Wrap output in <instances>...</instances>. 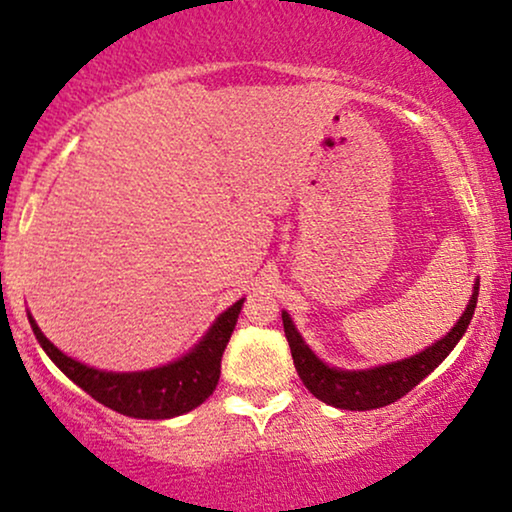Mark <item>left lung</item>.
I'll return each instance as SVG.
<instances>
[{
    "label": "left lung",
    "instance_id": "obj_1",
    "mask_svg": "<svg viewBox=\"0 0 512 512\" xmlns=\"http://www.w3.org/2000/svg\"><path fill=\"white\" fill-rule=\"evenodd\" d=\"M477 295H480V278L475 281V290H472V297L468 307H465V312L461 314V319H458L456 326L451 328L442 340H437L435 345L413 354L409 359L392 361V364L385 366L364 368V371H342V368L323 364L312 349H309L307 342L302 340V335L297 333L288 312L281 314L283 331H286L297 375H300L304 387H307L316 399H321L323 404L335 406V409L371 411L392 404V401L409 394L420 380L428 378V375L449 357L451 349L458 345V340H461L463 333L468 331V323L477 307Z\"/></svg>",
    "mask_w": 512,
    "mask_h": 512
}]
</instances>
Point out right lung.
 Listing matches in <instances>:
<instances>
[{"label": "right lung", "instance_id": "1", "mask_svg": "<svg viewBox=\"0 0 512 512\" xmlns=\"http://www.w3.org/2000/svg\"><path fill=\"white\" fill-rule=\"evenodd\" d=\"M241 307L243 300H238L224 314H219L210 331L189 354L167 366L137 373L99 371V368L80 364V361L54 347V342L47 340V335L40 331V326L30 314L28 319L32 333H35L44 352L49 354V359L75 385H80L89 397H94L108 409L122 413V416L165 420L193 411L215 392L219 373H222V354L231 333H234Z\"/></svg>", "mask_w": 512, "mask_h": 512}]
</instances>
